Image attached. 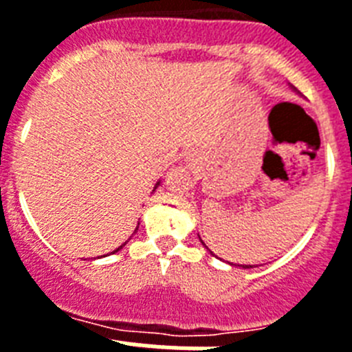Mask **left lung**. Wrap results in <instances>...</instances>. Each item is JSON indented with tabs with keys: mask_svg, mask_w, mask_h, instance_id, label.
Here are the masks:
<instances>
[{
	"mask_svg": "<svg viewBox=\"0 0 352 352\" xmlns=\"http://www.w3.org/2000/svg\"><path fill=\"white\" fill-rule=\"evenodd\" d=\"M199 239H201V238H199ZM201 243L204 245V241H203V239H201ZM204 247H206V245H204ZM206 248H208V247H206ZM211 254H213V252H211ZM245 268H252V266H245Z\"/></svg>",
	"mask_w": 352,
	"mask_h": 352,
	"instance_id": "8db88e82",
	"label": "left lung"
}]
</instances>
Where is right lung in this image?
I'll return each instance as SVG.
<instances>
[{"label":"right lung","mask_w":352,"mask_h":352,"mask_svg":"<svg viewBox=\"0 0 352 352\" xmlns=\"http://www.w3.org/2000/svg\"><path fill=\"white\" fill-rule=\"evenodd\" d=\"M123 245H125V243H123ZM123 245H121V247H123ZM121 247H120V248H121ZM120 248H116V250H114V252H118V250H120ZM114 252H113V254H114Z\"/></svg>","instance_id":"obj_1"}]
</instances>
